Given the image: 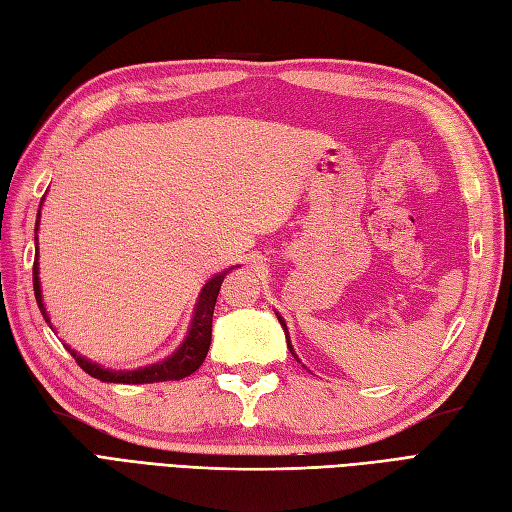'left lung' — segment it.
<instances>
[{"label": "left lung", "instance_id": "left-lung-1", "mask_svg": "<svg viewBox=\"0 0 512 512\" xmlns=\"http://www.w3.org/2000/svg\"><path fill=\"white\" fill-rule=\"evenodd\" d=\"M278 315V313H276ZM278 321H280V326H282V330H284V334H286V345H289V350H291V354L297 358V354H295V350H293V345H291V336H289V328H286V321L278 315ZM299 360V358H297Z\"/></svg>", "mask_w": 512, "mask_h": 512}]
</instances>
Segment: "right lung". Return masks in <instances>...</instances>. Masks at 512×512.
<instances>
[{"mask_svg":"<svg viewBox=\"0 0 512 512\" xmlns=\"http://www.w3.org/2000/svg\"><path fill=\"white\" fill-rule=\"evenodd\" d=\"M45 199V195H43ZM41 199V204H43ZM39 223H41V206L39 213H36V228H34V245H36V254H34V269H32V282H34V295H36V304H39L41 313L45 321L49 323V328L54 330L52 319L47 315V308L43 302V291H41V278H39ZM234 267L217 273L215 278H210L204 289L199 291V297L193 308V317L189 323V332H186L184 341L180 347L171 356L158 360L154 365H145L139 369H108L102 367L99 363H93L91 358H86L78 354L76 350H71L69 345H65L69 354L76 358V363L89 373V376L102 380V382H117V384H149V382H167V380H182L186 376H191L193 371L199 369V365L204 363V358L208 354L210 347V334H213V313H215V304H217V295L221 289V282L226 278V273H230Z\"/></svg>","mask_w":512,"mask_h":512,"instance_id":"obj_1","label":"right lung"}]
</instances>
